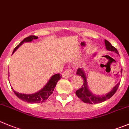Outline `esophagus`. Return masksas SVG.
Segmentation results:
<instances>
[{"label": "esophagus", "mask_w": 129, "mask_h": 129, "mask_svg": "<svg viewBox=\"0 0 129 129\" xmlns=\"http://www.w3.org/2000/svg\"><path fill=\"white\" fill-rule=\"evenodd\" d=\"M72 76V74H71V69H68L66 70L63 72V73L62 74V77L63 78H69V77H71Z\"/></svg>", "instance_id": "1"}]
</instances>
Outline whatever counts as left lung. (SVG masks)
<instances>
[{"instance_id":"obj_1","label":"left lung","mask_w":129,"mask_h":129,"mask_svg":"<svg viewBox=\"0 0 129 129\" xmlns=\"http://www.w3.org/2000/svg\"><path fill=\"white\" fill-rule=\"evenodd\" d=\"M105 44L106 49L110 52H114L115 53L118 54V52L117 50L114 47L111 45V43L107 40H105ZM120 72H122V69H121ZM76 74L78 76L82 77L83 78V86L79 89L77 90L76 91V94L77 96L83 102L86 103H89V104H97V103H100L102 102H105V101L107 100L110 99L111 97L113 96L115 93L117 91V89H118V86H119L120 82L115 85L114 87L112 88L110 92L108 93L105 94L103 95H97L95 94L92 93L91 92V90L89 89L88 85H87V78H86V74H85L84 71L82 68H79L77 69V73Z\"/></svg>"}]
</instances>
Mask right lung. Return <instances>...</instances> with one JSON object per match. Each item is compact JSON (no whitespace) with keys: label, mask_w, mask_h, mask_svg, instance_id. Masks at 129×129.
<instances>
[{"label":"right lung","mask_w":129,"mask_h":129,"mask_svg":"<svg viewBox=\"0 0 129 129\" xmlns=\"http://www.w3.org/2000/svg\"><path fill=\"white\" fill-rule=\"evenodd\" d=\"M38 37H35V36H29V37H27V38H24L16 48L14 50L12 54L14 53L16 51V50L21 47L24 43H27V42H33V40H37ZM61 78V76L60 74H56L53 75L51 76L50 79L48 80L47 83L44 86L43 88L41 89L40 91H37V92H35L33 94H22L19 93L18 92H16V91L12 89L14 92L15 94L18 97L19 99L21 100L24 101V102H27L29 103H43V102H45L48 99V98L50 96L53 92V90H54L56 84H57V82Z\"/></svg>","instance_id":"add662e5"}]
</instances>
